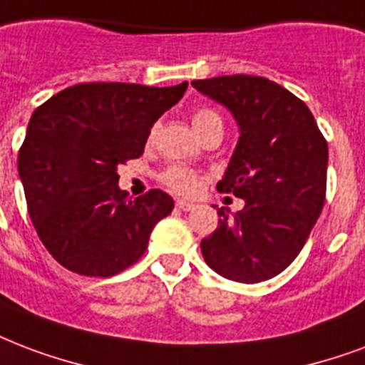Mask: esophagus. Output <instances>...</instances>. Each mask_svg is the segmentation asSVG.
Listing matches in <instances>:
<instances>
[{
    "label": "esophagus",
    "mask_w": 365,
    "mask_h": 365,
    "mask_svg": "<svg viewBox=\"0 0 365 365\" xmlns=\"http://www.w3.org/2000/svg\"><path fill=\"white\" fill-rule=\"evenodd\" d=\"M176 207L180 208V210H185V212H189V210H193L195 205H193V202H189V201H178Z\"/></svg>",
    "instance_id": "esophagus-1"
}]
</instances>
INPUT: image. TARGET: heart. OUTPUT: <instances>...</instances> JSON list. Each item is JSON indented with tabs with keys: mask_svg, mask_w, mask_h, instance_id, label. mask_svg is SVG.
Instances as JSON below:
<instances>
[{
	"mask_svg": "<svg viewBox=\"0 0 365 365\" xmlns=\"http://www.w3.org/2000/svg\"><path fill=\"white\" fill-rule=\"evenodd\" d=\"M214 120H220L216 113L208 110V108H201V110H197L193 115V128L199 130V128L207 126V124ZM163 182L166 187H170L172 191L182 195L193 193L195 189H197V176L191 170H187V168H183V166H172V168H168L163 174Z\"/></svg>",
	"mask_w": 365,
	"mask_h": 365,
	"instance_id": "1",
	"label": "heart"
}]
</instances>
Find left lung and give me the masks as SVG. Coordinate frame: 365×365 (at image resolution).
<instances>
[{"mask_svg":"<svg viewBox=\"0 0 365 365\" xmlns=\"http://www.w3.org/2000/svg\"><path fill=\"white\" fill-rule=\"evenodd\" d=\"M191 86L237 122V145L216 187L245 201L235 214L218 208L202 258L232 282L272 279L299 257L322 214L327 141L310 108L272 80L235 74Z\"/></svg>","mask_w":365,"mask_h":365,"instance_id":"8db88e82","label":"left lung"}]
</instances>
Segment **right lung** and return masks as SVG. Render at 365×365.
I'll use <instances>...</instances> for the list:
<instances>
[{"label":"right lung","instance_id":"right-lung-1","mask_svg":"<svg viewBox=\"0 0 365 365\" xmlns=\"http://www.w3.org/2000/svg\"><path fill=\"white\" fill-rule=\"evenodd\" d=\"M187 82L78 83L36 108L19 151V176L38 237L74 274L110 277L145 252L174 201L160 189L128 199L118 164L143 155L153 124Z\"/></svg>","mask_w":365,"mask_h":365}]
</instances>
